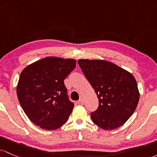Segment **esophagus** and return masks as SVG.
<instances>
[{
  "mask_svg": "<svg viewBox=\"0 0 157 157\" xmlns=\"http://www.w3.org/2000/svg\"><path fill=\"white\" fill-rule=\"evenodd\" d=\"M77 103L78 104V105H84V100H83V98H79V100L78 101H77Z\"/></svg>",
  "mask_w": 157,
  "mask_h": 157,
  "instance_id": "esophagus-1",
  "label": "esophagus"
}]
</instances>
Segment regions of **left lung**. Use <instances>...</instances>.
Segmentation results:
<instances>
[{
    "mask_svg": "<svg viewBox=\"0 0 157 157\" xmlns=\"http://www.w3.org/2000/svg\"><path fill=\"white\" fill-rule=\"evenodd\" d=\"M78 63L98 98L91 119L104 130L119 128L135 111L140 93L133 75L105 60L79 59Z\"/></svg>",
    "mask_w": 157,
    "mask_h": 157,
    "instance_id": "left-lung-1",
    "label": "left lung"
}]
</instances>
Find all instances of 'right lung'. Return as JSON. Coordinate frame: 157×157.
I'll return each mask as SVG.
<instances>
[{"label":"right lung","instance_id":"add662e5","mask_svg":"<svg viewBox=\"0 0 157 157\" xmlns=\"http://www.w3.org/2000/svg\"><path fill=\"white\" fill-rule=\"evenodd\" d=\"M75 64V59L46 57L22 70L17 96L32 122L52 131L67 121L74 104L69 100L64 80Z\"/></svg>","mask_w":157,"mask_h":157}]
</instances>
